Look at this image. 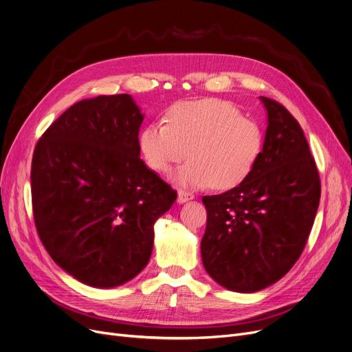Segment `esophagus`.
Returning <instances> with one entry per match:
<instances>
[{
	"mask_svg": "<svg viewBox=\"0 0 352 352\" xmlns=\"http://www.w3.org/2000/svg\"><path fill=\"white\" fill-rule=\"evenodd\" d=\"M191 199H194V194L187 192V191H179V192H178V197H177V202H178V204H184V202L191 201Z\"/></svg>",
	"mask_w": 352,
	"mask_h": 352,
	"instance_id": "1",
	"label": "esophagus"
}]
</instances>
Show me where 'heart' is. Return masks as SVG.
<instances>
[{
	"label": "heart",
	"mask_w": 352,
	"mask_h": 352,
	"mask_svg": "<svg viewBox=\"0 0 352 352\" xmlns=\"http://www.w3.org/2000/svg\"><path fill=\"white\" fill-rule=\"evenodd\" d=\"M145 162L160 174H168L188 155L174 175L182 187L226 190L244 181L261 155L263 129L241 116L231 102L204 98L174 104L165 122L145 125L138 137Z\"/></svg>",
	"instance_id": "b5f03b06"
}]
</instances>
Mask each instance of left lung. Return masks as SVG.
<instances>
[{"instance_id":"1","label":"left lung","mask_w":352,"mask_h":352,"mask_svg":"<svg viewBox=\"0 0 352 352\" xmlns=\"http://www.w3.org/2000/svg\"><path fill=\"white\" fill-rule=\"evenodd\" d=\"M267 131L250 175L224 194L206 195L202 264L230 291H261L300 258L320 204L321 184L307 138L285 107L260 97Z\"/></svg>"}]
</instances>
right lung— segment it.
<instances>
[{
	"label": "right lung",
	"instance_id": "add662e5",
	"mask_svg": "<svg viewBox=\"0 0 352 352\" xmlns=\"http://www.w3.org/2000/svg\"><path fill=\"white\" fill-rule=\"evenodd\" d=\"M142 120L129 94L82 100L34 150L36 231L54 263L89 287L137 276L150 261L155 221L177 199L140 158Z\"/></svg>",
	"mask_w": 352,
	"mask_h": 352
}]
</instances>
